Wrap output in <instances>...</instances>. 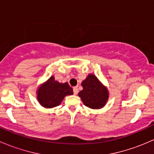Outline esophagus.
<instances>
[{
  "label": "esophagus",
  "mask_w": 154,
  "mask_h": 154,
  "mask_svg": "<svg viewBox=\"0 0 154 154\" xmlns=\"http://www.w3.org/2000/svg\"><path fill=\"white\" fill-rule=\"evenodd\" d=\"M73 91H74V94L76 95V94H77V93H78V88H77V86L74 87V88H73Z\"/></svg>",
  "instance_id": "esophagus-1"
}]
</instances>
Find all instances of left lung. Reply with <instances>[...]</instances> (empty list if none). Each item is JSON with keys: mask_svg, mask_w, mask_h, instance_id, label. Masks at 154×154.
Listing matches in <instances>:
<instances>
[{"mask_svg": "<svg viewBox=\"0 0 154 154\" xmlns=\"http://www.w3.org/2000/svg\"><path fill=\"white\" fill-rule=\"evenodd\" d=\"M81 85L83 88L78 94L85 106L91 109H99L106 104L109 97L108 91L95 76L89 74Z\"/></svg>", "mask_w": 154, "mask_h": 154, "instance_id": "1", "label": "left lung"}]
</instances>
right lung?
<instances>
[{"label": "right lung", "instance_id": "1", "mask_svg": "<svg viewBox=\"0 0 154 154\" xmlns=\"http://www.w3.org/2000/svg\"><path fill=\"white\" fill-rule=\"evenodd\" d=\"M37 94L42 106L52 108L60 105L66 95L73 94V89L68 83H60L52 76L38 90Z\"/></svg>", "mask_w": 154, "mask_h": 154}]
</instances>
